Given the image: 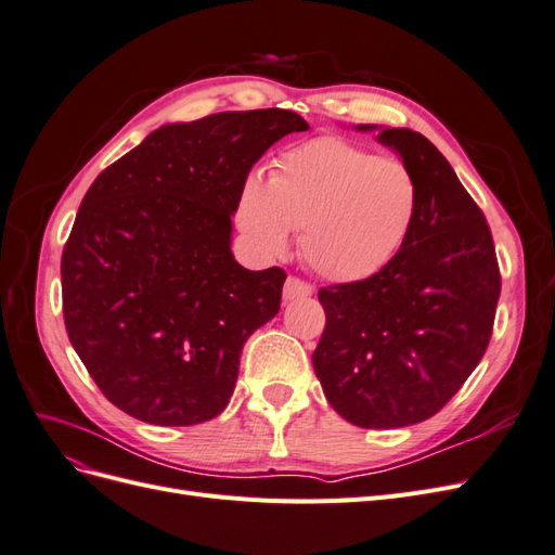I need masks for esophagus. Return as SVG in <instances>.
Here are the masks:
<instances>
[{
    "label": "esophagus",
    "mask_w": 555,
    "mask_h": 555,
    "mask_svg": "<svg viewBox=\"0 0 555 555\" xmlns=\"http://www.w3.org/2000/svg\"><path fill=\"white\" fill-rule=\"evenodd\" d=\"M312 294V287L308 282L298 280V278H289L284 282V300H296V298H306Z\"/></svg>",
    "instance_id": "esophagus-1"
}]
</instances>
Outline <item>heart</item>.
Segmentation results:
<instances>
[{
	"label": "heart",
	"instance_id": "obj_1",
	"mask_svg": "<svg viewBox=\"0 0 555 555\" xmlns=\"http://www.w3.org/2000/svg\"><path fill=\"white\" fill-rule=\"evenodd\" d=\"M418 204L412 171L343 139H317L284 153L268 182L251 178L236 222L271 257L300 231V255L331 282L384 271L408 241Z\"/></svg>",
	"mask_w": 555,
	"mask_h": 555
}]
</instances>
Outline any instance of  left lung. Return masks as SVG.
Here are the masks:
<instances>
[{
	"label": "left lung",
	"instance_id": "1",
	"mask_svg": "<svg viewBox=\"0 0 555 555\" xmlns=\"http://www.w3.org/2000/svg\"><path fill=\"white\" fill-rule=\"evenodd\" d=\"M377 131L416 180L408 241L377 275L319 289L326 328L312 365L349 424L402 428L440 412L491 340L500 273L491 229L456 171L424 133Z\"/></svg>",
	"mask_w": 555,
	"mask_h": 555
}]
</instances>
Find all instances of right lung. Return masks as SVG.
<instances>
[{
    "label": "right lung",
    "mask_w": 555,
    "mask_h": 555,
    "mask_svg": "<svg viewBox=\"0 0 555 555\" xmlns=\"http://www.w3.org/2000/svg\"><path fill=\"white\" fill-rule=\"evenodd\" d=\"M294 111H231L147 133L92 182L62 251L69 340L115 408L153 426L220 414L241 351L280 312L278 266L247 271L231 217Z\"/></svg>",
    "instance_id": "1"
}]
</instances>
